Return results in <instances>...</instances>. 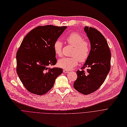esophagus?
Returning <instances> with one entry per match:
<instances>
[{
  "mask_svg": "<svg viewBox=\"0 0 127 127\" xmlns=\"http://www.w3.org/2000/svg\"><path fill=\"white\" fill-rule=\"evenodd\" d=\"M63 72H64V73H68L69 71L67 70H66V69H64L63 70Z\"/></svg>",
  "mask_w": 127,
  "mask_h": 127,
  "instance_id": "1",
  "label": "esophagus"
}]
</instances>
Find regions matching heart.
Listing matches in <instances>:
<instances>
[{
  "instance_id": "heart-1",
  "label": "heart",
  "mask_w": 127,
  "mask_h": 127,
  "mask_svg": "<svg viewBox=\"0 0 127 127\" xmlns=\"http://www.w3.org/2000/svg\"><path fill=\"white\" fill-rule=\"evenodd\" d=\"M67 43L74 48L72 50L71 57H64L58 61L59 67L66 70H71L78 65V62H84L88 58L90 53V45L88 41L79 33L72 32L65 38ZM63 43L60 40L54 42L53 49L56 55L60 57L62 55Z\"/></svg>"
}]
</instances>
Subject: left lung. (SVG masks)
Wrapping results in <instances>:
<instances>
[{"mask_svg":"<svg viewBox=\"0 0 127 127\" xmlns=\"http://www.w3.org/2000/svg\"><path fill=\"white\" fill-rule=\"evenodd\" d=\"M84 30L91 49L82 70L76 71L77 78L73 86L79 93L87 95L97 90L105 80L111 69V53L106 39L98 31L88 27Z\"/></svg>","mask_w":127,"mask_h":127,"instance_id":"1","label":"left lung"}]
</instances>
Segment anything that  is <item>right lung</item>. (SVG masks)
Masks as SVG:
<instances>
[{"mask_svg": "<svg viewBox=\"0 0 127 127\" xmlns=\"http://www.w3.org/2000/svg\"><path fill=\"white\" fill-rule=\"evenodd\" d=\"M67 27L39 26L24 38L16 53V72L28 91L39 95L46 94L61 74L60 68H49L57 63L53 45Z\"/></svg>", "mask_w": 127, "mask_h": 127, "instance_id": "1", "label": "right lung"}]
</instances>
